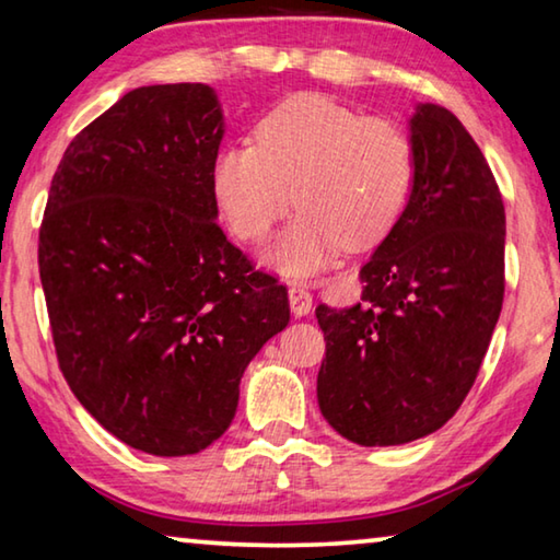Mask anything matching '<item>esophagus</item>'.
<instances>
[{
	"instance_id": "34e87169",
	"label": "esophagus",
	"mask_w": 560,
	"mask_h": 560,
	"mask_svg": "<svg viewBox=\"0 0 560 560\" xmlns=\"http://www.w3.org/2000/svg\"><path fill=\"white\" fill-rule=\"evenodd\" d=\"M289 306L294 316H306L312 312V294H308V289L294 283V287L289 289Z\"/></svg>"
}]
</instances>
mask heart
Instances as JSON below:
<instances>
[{"instance_id": "obj_1", "label": "heart", "mask_w": 560, "mask_h": 560, "mask_svg": "<svg viewBox=\"0 0 560 560\" xmlns=\"http://www.w3.org/2000/svg\"><path fill=\"white\" fill-rule=\"evenodd\" d=\"M413 186V144L401 127L322 94H296L266 114L252 144H229L211 164V189L232 234L261 242L289 209L299 214L264 259L308 277L343 246L384 238Z\"/></svg>"}]
</instances>
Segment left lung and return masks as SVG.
Returning a JSON list of instances; mask_svg holds the SVG:
<instances>
[{
  "label": "left lung",
  "mask_w": 560,
  "mask_h": 560,
  "mask_svg": "<svg viewBox=\"0 0 560 560\" xmlns=\"http://www.w3.org/2000/svg\"><path fill=\"white\" fill-rule=\"evenodd\" d=\"M413 186L361 266L357 304L316 306L322 416L359 446L439 431L471 392L503 304L505 211L471 135L446 106L408 119Z\"/></svg>",
  "instance_id": "1"
}]
</instances>
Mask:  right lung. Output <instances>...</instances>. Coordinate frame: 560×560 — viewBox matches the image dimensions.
I'll return each instance as SVG.
<instances>
[{
  "mask_svg": "<svg viewBox=\"0 0 560 560\" xmlns=\"http://www.w3.org/2000/svg\"><path fill=\"white\" fill-rule=\"evenodd\" d=\"M224 131L209 84L124 94L67 147L39 229L61 374L112 436L152 456L211 446L248 361L289 324L287 287L217 224Z\"/></svg>",
  "mask_w": 560,
  "mask_h": 560,
  "instance_id": "obj_1",
  "label": "right lung"
}]
</instances>
